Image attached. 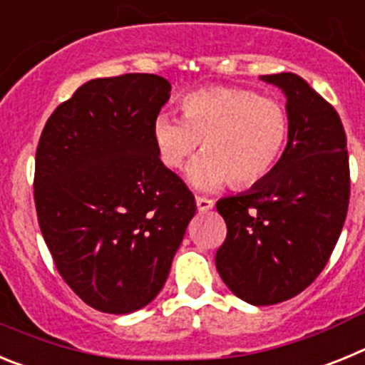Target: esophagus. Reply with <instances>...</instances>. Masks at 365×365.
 I'll return each instance as SVG.
<instances>
[{
	"label": "esophagus",
	"instance_id": "34e87169",
	"mask_svg": "<svg viewBox=\"0 0 365 365\" xmlns=\"http://www.w3.org/2000/svg\"><path fill=\"white\" fill-rule=\"evenodd\" d=\"M195 202H197V210L199 212L212 210V208H214V205H215L212 199H206V197H197V199H195Z\"/></svg>",
	"mask_w": 365,
	"mask_h": 365
}]
</instances>
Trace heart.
I'll use <instances>...</instances> for the list:
<instances>
[{"instance_id": "b5f03b06", "label": "heart", "mask_w": 365, "mask_h": 365, "mask_svg": "<svg viewBox=\"0 0 365 365\" xmlns=\"http://www.w3.org/2000/svg\"><path fill=\"white\" fill-rule=\"evenodd\" d=\"M182 120L159 115L151 125L160 163L173 172L188 164L199 143L202 157L190 166L188 180L202 192L225 182L245 190L276 170L285 153L291 117L279 100L245 87H210L180 100Z\"/></svg>"}]
</instances>
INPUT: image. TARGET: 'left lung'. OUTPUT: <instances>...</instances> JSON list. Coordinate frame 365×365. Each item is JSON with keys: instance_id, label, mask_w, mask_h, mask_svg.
I'll use <instances>...</instances> for the list:
<instances>
[{"instance_id": "8db88e82", "label": "left lung", "mask_w": 365, "mask_h": 365, "mask_svg": "<svg viewBox=\"0 0 365 365\" xmlns=\"http://www.w3.org/2000/svg\"><path fill=\"white\" fill-rule=\"evenodd\" d=\"M261 80L285 93L289 143L263 182L215 205L227 222L215 267L237 298L274 305L305 291L327 265L349 206V155L338 113L302 76Z\"/></svg>"}]
</instances>
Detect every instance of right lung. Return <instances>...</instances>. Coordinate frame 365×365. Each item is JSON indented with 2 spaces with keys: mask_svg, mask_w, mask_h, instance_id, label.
Here are the masks:
<instances>
[{
  "mask_svg": "<svg viewBox=\"0 0 365 365\" xmlns=\"http://www.w3.org/2000/svg\"><path fill=\"white\" fill-rule=\"evenodd\" d=\"M170 91L157 74L89 80L41 131V235L67 285L96 311L146 307L195 215L192 192L160 163L151 137Z\"/></svg>",
  "mask_w": 365,
  "mask_h": 365,
  "instance_id": "obj_1",
  "label": "right lung"
}]
</instances>
